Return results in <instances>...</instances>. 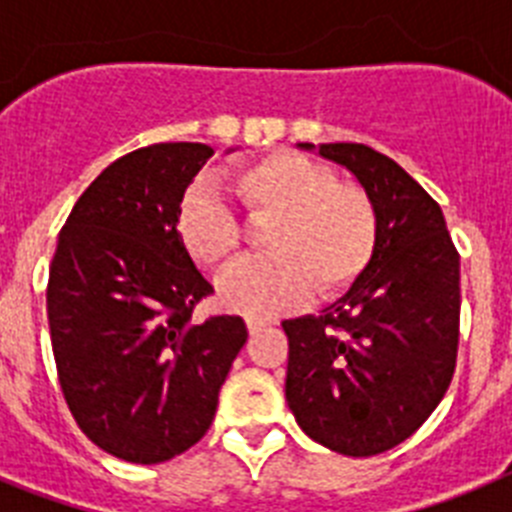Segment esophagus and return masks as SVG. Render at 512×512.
Wrapping results in <instances>:
<instances>
[{
    "label": "esophagus",
    "instance_id": "esophagus-1",
    "mask_svg": "<svg viewBox=\"0 0 512 512\" xmlns=\"http://www.w3.org/2000/svg\"><path fill=\"white\" fill-rule=\"evenodd\" d=\"M246 325H248V333H251V336H253V333H259V330L261 328H264V320H256V318H248L246 320Z\"/></svg>",
    "mask_w": 512,
    "mask_h": 512
}]
</instances>
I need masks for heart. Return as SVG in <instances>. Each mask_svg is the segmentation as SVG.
I'll return each instance as SVG.
<instances>
[{
    "label": "heart",
    "instance_id": "b5f03b06",
    "mask_svg": "<svg viewBox=\"0 0 512 512\" xmlns=\"http://www.w3.org/2000/svg\"><path fill=\"white\" fill-rule=\"evenodd\" d=\"M223 184L251 223L269 220V256L235 264L217 282L225 307L251 318L297 310L318 292L330 300L372 266L379 212L364 187L338 182L325 164L295 151H271L223 171ZM176 238L192 261L225 266L243 246V225L210 187L194 184L174 212Z\"/></svg>",
    "mask_w": 512,
    "mask_h": 512
}]
</instances>
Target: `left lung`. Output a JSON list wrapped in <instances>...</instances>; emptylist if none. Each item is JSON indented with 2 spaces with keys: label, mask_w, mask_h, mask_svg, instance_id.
<instances>
[{
  "label": "left lung",
  "mask_w": 512,
  "mask_h": 512,
  "mask_svg": "<svg viewBox=\"0 0 512 512\" xmlns=\"http://www.w3.org/2000/svg\"><path fill=\"white\" fill-rule=\"evenodd\" d=\"M320 156L354 171L369 192L379 243L341 302L282 323L284 392L312 441L374 456L413 436L454 379L459 251L438 202L390 156L361 143H325Z\"/></svg>",
  "instance_id": "1"
}]
</instances>
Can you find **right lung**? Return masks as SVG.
<instances>
[{
    "instance_id": "add662e5",
    "label": "right lung",
    "mask_w": 512,
    "mask_h": 512,
    "mask_svg": "<svg viewBox=\"0 0 512 512\" xmlns=\"http://www.w3.org/2000/svg\"><path fill=\"white\" fill-rule=\"evenodd\" d=\"M212 148L153 143L84 189L48 274L58 384L76 425L107 454L158 464L210 428L248 338L243 318H192L215 289L174 230L184 189Z\"/></svg>"
}]
</instances>
